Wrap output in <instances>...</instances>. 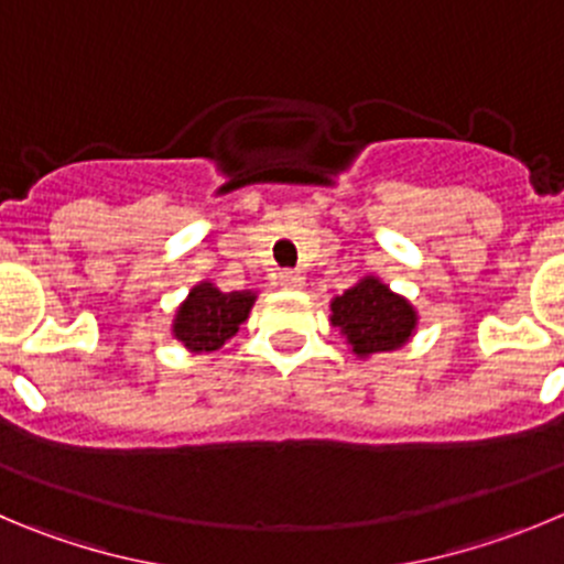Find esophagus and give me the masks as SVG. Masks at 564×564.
Segmentation results:
<instances>
[{
  "instance_id": "34e87169",
  "label": "esophagus",
  "mask_w": 564,
  "mask_h": 564,
  "mask_svg": "<svg viewBox=\"0 0 564 564\" xmlns=\"http://www.w3.org/2000/svg\"><path fill=\"white\" fill-rule=\"evenodd\" d=\"M278 283H281L283 289H300L303 286V275H300L297 270H283L281 275H278Z\"/></svg>"
}]
</instances>
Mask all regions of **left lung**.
<instances>
[{"label":"left lung","mask_w":564,"mask_h":564,"mask_svg":"<svg viewBox=\"0 0 564 564\" xmlns=\"http://www.w3.org/2000/svg\"><path fill=\"white\" fill-rule=\"evenodd\" d=\"M330 325L341 330L359 359H367L406 345L417 328V312L387 283L367 275L330 300Z\"/></svg>","instance_id":"left-lung-1"}]
</instances>
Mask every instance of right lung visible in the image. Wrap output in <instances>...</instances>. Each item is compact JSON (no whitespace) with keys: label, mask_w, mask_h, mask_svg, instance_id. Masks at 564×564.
Listing matches in <instances>:
<instances>
[{"label":"right lung","mask_w":564,"mask_h":564,"mask_svg":"<svg viewBox=\"0 0 564 564\" xmlns=\"http://www.w3.org/2000/svg\"><path fill=\"white\" fill-rule=\"evenodd\" d=\"M256 292H219L210 281L197 283L183 300L172 323V336L192 354L219 350L250 317Z\"/></svg>","instance_id":"right-lung-1"}]
</instances>
